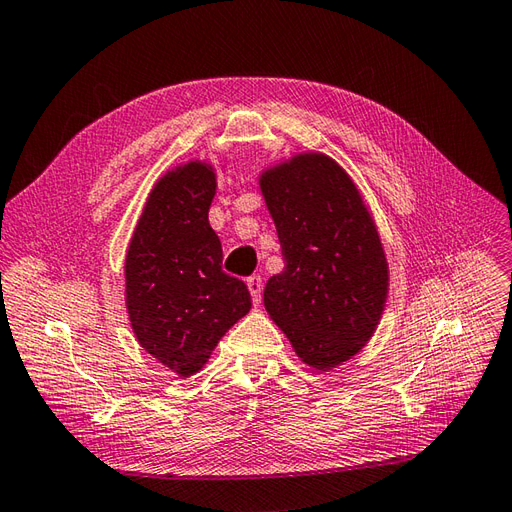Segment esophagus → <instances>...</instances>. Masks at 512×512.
<instances>
[{
  "label": "esophagus",
  "mask_w": 512,
  "mask_h": 512,
  "mask_svg": "<svg viewBox=\"0 0 512 512\" xmlns=\"http://www.w3.org/2000/svg\"><path fill=\"white\" fill-rule=\"evenodd\" d=\"M246 285H248V292H251V296H253V303L259 305V300H261V279L259 277H251V279L246 281Z\"/></svg>",
  "instance_id": "esophagus-1"
}]
</instances>
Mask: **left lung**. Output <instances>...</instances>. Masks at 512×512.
Wrapping results in <instances>:
<instances>
[{"mask_svg": "<svg viewBox=\"0 0 512 512\" xmlns=\"http://www.w3.org/2000/svg\"><path fill=\"white\" fill-rule=\"evenodd\" d=\"M285 268L266 283L270 320L298 359L329 372L370 342L389 294V264L357 183L333 157L305 151L259 173Z\"/></svg>", "mask_w": 512, "mask_h": 512, "instance_id": "left-lung-1", "label": "left lung"}]
</instances>
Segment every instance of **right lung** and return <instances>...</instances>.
Instances as JSON below:
<instances>
[{
	"label": "right lung",
	"mask_w": 512,
	"mask_h": 512,
	"mask_svg": "<svg viewBox=\"0 0 512 512\" xmlns=\"http://www.w3.org/2000/svg\"><path fill=\"white\" fill-rule=\"evenodd\" d=\"M216 168L179 164L155 181L125 255V309L140 348L190 378L231 326L251 311L244 281L222 272L209 227Z\"/></svg>",
	"instance_id": "obj_1"
}]
</instances>
